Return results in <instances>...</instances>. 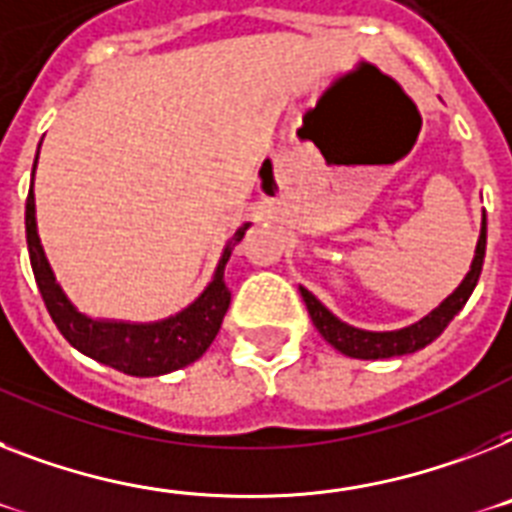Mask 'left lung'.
Segmentation results:
<instances>
[{"label":"left lung","mask_w":512,"mask_h":512,"mask_svg":"<svg viewBox=\"0 0 512 512\" xmlns=\"http://www.w3.org/2000/svg\"><path fill=\"white\" fill-rule=\"evenodd\" d=\"M486 255V215L481 220V236L476 244V255H473L471 270L465 273L460 286L450 297L444 299L442 305L431 310L426 318H421L413 326L400 328V331H363V328L347 326L339 321L328 307H323L315 294H310L305 286H299V294L305 299L307 313L313 318V326L321 331L334 350H339L347 357H357V360H381V357H397V355H410V352L423 350L426 344H431L436 336L442 334L444 328L450 326V321L463 310L468 302L471 292L476 289V281L481 276V265H484Z\"/></svg>","instance_id":"left-lung-1"}]
</instances>
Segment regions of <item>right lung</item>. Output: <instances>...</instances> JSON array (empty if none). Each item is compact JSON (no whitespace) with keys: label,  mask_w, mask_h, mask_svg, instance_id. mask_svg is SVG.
<instances>
[{"label":"right lung","mask_w":512,"mask_h":512,"mask_svg":"<svg viewBox=\"0 0 512 512\" xmlns=\"http://www.w3.org/2000/svg\"><path fill=\"white\" fill-rule=\"evenodd\" d=\"M39 160V152H36ZM36 170V165H33ZM249 223H244L231 242L226 244L220 263L215 268L213 281L207 289L191 302L186 310L170 315L165 321L155 323H126V321H94L89 315L78 313L73 302L65 297L60 284L54 281V273L47 263L44 247H41L39 231H36V202H33V181L26 199V239L31 268L39 284L41 299L52 315L54 326L68 339L78 352H83L97 363L128 376H162V373L178 371L184 365L194 363L205 355L207 347L218 336L223 315L231 305V292L223 281L228 257L234 244L242 242Z\"/></svg>","instance_id":"right-lung-1"}]
</instances>
